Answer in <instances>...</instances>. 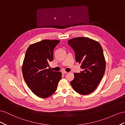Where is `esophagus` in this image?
Instances as JSON below:
<instances>
[{"instance_id": "34e87169", "label": "esophagus", "mask_w": 125, "mask_h": 125, "mask_svg": "<svg viewBox=\"0 0 125 125\" xmlns=\"http://www.w3.org/2000/svg\"><path fill=\"white\" fill-rule=\"evenodd\" d=\"M67 72H66L65 71H64V70H63V71H62V73L63 74H66Z\"/></svg>"}]
</instances>
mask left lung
Returning <instances> with one entry per match:
<instances>
[{"label": "left lung", "mask_w": 125, "mask_h": 125, "mask_svg": "<svg viewBox=\"0 0 125 125\" xmlns=\"http://www.w3.org/2000/svg\"><path fill=\"white\" fill-rule=\"evenodd\" d=\"M68 44L74 50L76 61L81 64L83 70L74 74V80L70 83L78 94H90L97 87L105 73L106 61L102 46L97 41L85 37L70 39Z\"/></svg>", "instance_id": "1"}]
</instances>
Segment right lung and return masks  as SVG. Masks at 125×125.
<instances>
[{"instance_id":"1","label":"right lung","mask_w":125,"mask_h":125,"mask_svg":"<svg viewBox=\"0 0 125 125\" xmlns=\"http://www.w3.org/2000/svg\"><path fill=\"white\" fill-rule=\"evenodd\" d=\"M60 41L44 40L31 44L26 51L22 67L23 76L28 86L39 97L52 95L61 78V72L48 67L53 60V50Z\"/></svg>"}]
</instances>
